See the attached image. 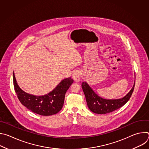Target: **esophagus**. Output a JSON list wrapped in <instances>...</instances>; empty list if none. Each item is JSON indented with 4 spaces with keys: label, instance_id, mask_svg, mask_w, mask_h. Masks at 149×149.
Listing matches in <instances>:
<instances>
[{
    "label": "esophagus",
    "instance_id": "esophagus-1",
    "mask_svg": "<svg viewBox=\"0 0 149 149\" xmlns=\"http://www.w3.org/2000/svg\"><path fill=\"white\" fill-rule=\"evenodd\" d=\"M81 72L79 71H76L72 74V78L75 82H78L80 81Z\"/></svg>",
    "mask_w": 149,
    "mask_h": 149
}]
</instances>
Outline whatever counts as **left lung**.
<instances>
[{
	"mask_svg": "<svg viewBox=\"0 0 149 149\" xmlns=\"http://www.w3.org/2000/svg\"><path fill=\"white\" fill-rule=\"evenodd\" d=\"M134 86L135 81L131 90L124 97L118 99L107 100L99 97L86 82H82L81 85L88 107L92 112L99 114L111 113L121 107L129 100L133 92Z\"/></svg>",
	"mask_w": 149,
	"mask_h": 149,
	"instance_id": "8db88e82",
	"label": "left lung"
}]
</instances>
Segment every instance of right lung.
I'll return each instance as SVG.
<instances>
[{
  "label": "right lung",
  "instance_id": "right-lung-1",
  "mask_svg": "<svg viewBox=\"0 0 149 149\" xmlns=\"http://www.w3.org/2000/svg\"><path fill=\"white\" fill-rule=\"evenodd\" d=\"M13 77L15 90L20 102L32 112L45 116L55 114L62 109L65 93L74 82L71 77L65 78L48 94L36 96L24 91L17 85L14 73Z\"/></svg>",
  "mask_w": 149,
  "mask_h": 149
}]
</instances>
